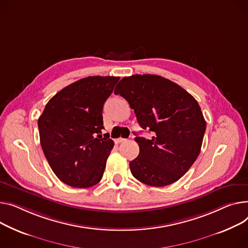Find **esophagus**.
I'll return each mask as SVG.
<instances>
[{"mask_svg":"<svg viewBox=\"0 0 248 248\" xmlns=\"http://www.w3.org/2000/svg\"><path fill=\"white\" fill-rule=\"evenodd\" d=\"M125 140H126L125 139H123V138H119V139L115 140V143H121V142H123V141H125Z\"/></svg>","mask_w":248,"mask_h":248,"instance_id":"obj_1","label":"esophagus"}]
</instances>
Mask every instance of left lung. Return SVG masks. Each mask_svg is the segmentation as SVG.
<instances>
[{
	"label": "left lung",
	"instance_id": "obj_1",
	"mask_svg": "<svg viewBox=\"0 0 248 248\" xmlns=\"http://www.w3.org/2000/svg\"><path fill=\"white\" fill-rule=\"evenodd\" d=\"M135 110L151 140L137 137L140 155L129 162L133 175L151 186H166L190 169L201 153L206 123L195 98L175 82L155 75L124 77L115 87Z\"/></svg>",
	"mask_w": 248,
	"mask_h": 248
}]
</instances>
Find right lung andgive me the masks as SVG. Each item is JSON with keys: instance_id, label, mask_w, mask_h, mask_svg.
<instances>
[{"instance_id": "obj_1", "label": "right lung", "mask_w": 248, "mask_h": 248, "mask_svg": "<svg viewBox=\"0 0 248 248\" xmlns=\"http://www.w3.org/2000/svg\"><path fill=\"white\" fill-rule=\"evenodd\" d=\"M119 77H88L56 93L38 120L45 156L58 178L72 187L100 183L113 147L104 128L103 108Z\"/></svg>"}]
</instances>
